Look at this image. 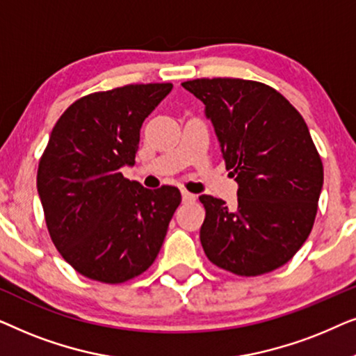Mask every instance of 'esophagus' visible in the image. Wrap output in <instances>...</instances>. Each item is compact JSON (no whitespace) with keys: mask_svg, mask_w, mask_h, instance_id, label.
<instances>
[{"mask_svg":"<svg viewBox=\"0 0 356 356\" xmlns=\"http://www.w3.org/2000/svg\"><path fill=\"white\" fill-rule=\"evenodd\" d=\"M181 197H183L184 204H191V202L196 201V194L189 193V191H186V189H183V191H181Z\"/></svg>","mask_w":356,"mask_h":356,"instance_id":"34e87169","label":"esophagus"}]
</instances>
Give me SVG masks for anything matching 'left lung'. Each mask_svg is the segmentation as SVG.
Wrapping results in <instances>:
<instances>
[{"label":"left lung","mask_w":356,"mask_h":356,"mask_svg":"<svg viewBox=\"0 0 356 356\" xmlns=\"http://www.w3.org/2000/svg\"><path fill=\"white\" fill-rule=\"evenodd\" d=\"M206 105L238 207L202 194L201 245L212 264L254 277L284 266L313 228L324 168L298 110L256 81L213 77L181 84Z\"/></svg>","instance_id":"obj_1"}]
</instances>
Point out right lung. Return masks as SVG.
Segmentation results:
<instances>
[{
	"mask_svg": "<svg viewBox=\"0 0 356 356\" xmlns=\"http://www.w3.org/2000/svg\"><path fill=\"white\" fill-rule=\"evenodd\" d=\"M173 86L129 84L76 100L38 162L37 189L53 245L84 277L121 284L149 269L181 202L179 189L123 177L144 120Z\"/></svg>",
	"mask_w": 356,
	"mask_h": 356,
	"instance_id": "1",
	"label": "right lung"
}]
</instances>
